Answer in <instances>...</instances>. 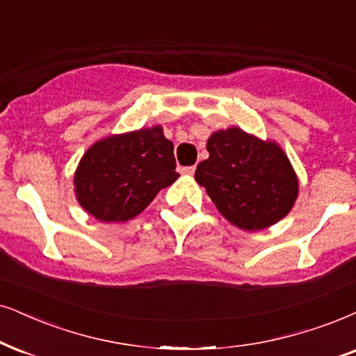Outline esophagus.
Masks as SVG:
<instances>
[{
  "instance_id": "1",
  "label": "esophagus",
  "mask_w": 356,
  "mask_h": 356,
  "mask_svg": "<svg viewBox=\"0 0 356 356\" xmlns=\"http://www.w3.org/2000/svg\"><path fill=\"white\" fill-rule=\"evenodd\" d=\"M181 174H187V175H192L195 172V165H187V168H181Z\"/></svg>"
}]
</instances>
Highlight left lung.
<instances>
[{
	"instance_id": "left-lung-1",
	"label": "left lung",
	"mask_w": 356,
	"mask_h": 356,
	"mask_svg": "<svg viewBox=\"0 0 356 356\" xmlns=\"http://www.w3.org/2000/svg\"><path fill=\"white\" fill-rule=\"evenodd\" d=\"M209 159L197 165L195 181L228 222L258 232L289 213L298 199V175L274 141H261L240 128L215 131Z\"/></svg>"
}]
</instances>
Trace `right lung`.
Segmentation results:
<instances>
[{
    "instance_id": "right-lung-1",
    "label": "right lung",
    "mask_w": 356,
    "mask_h": 356,
    "mask_svg": "<svg viewBox=\"0 0 356 356\" xmlns=\"http://www.w3.org/2000/svg\"><path fill=\"white\" fill-rule=\"evenodd\" d=\"M177 177L174 145L161 126H152L97 141L80 159L74 186L92 217L128 222Z\"/></svg>"
}]
</instances>
